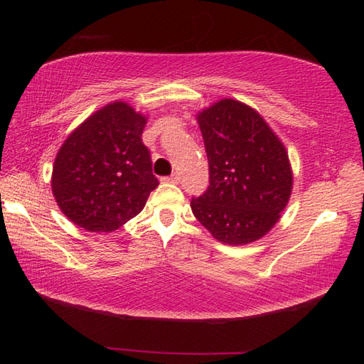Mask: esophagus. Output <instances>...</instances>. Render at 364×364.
<instances>
[{
	"mask_svg": "<svg viewBox=\"0 0 364 364\" xmlns=\"http://www.w3.org/2000/svg\"><path fill=\"white\" fill-rule=\"evenodd\" d=\"M161 181H164V183H172V184H178V183H180V176H178L176 173H173V175H170V176L161 178Z\"/></svg>",
	"mask_w": 364,
	"mask_h": 364,
	"instance_id": "esophagus-1",
	"label": "esophagus"
}]
</instances>
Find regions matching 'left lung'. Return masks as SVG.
<instances>
[{"label": "left lung", "mask_w": 364, "mask_h": 364, "mask_svg": "<svg viewBox=\"0 0 364 364\" xmlns=\"http://www.w3.org/2000/svg\"><path fill=\"white\" fill-rule=\"evenodd\" d=\"M210 186L192 197L197 220L223 244L244 245L280 219L292 189L283 144L252 107L222 100L198 115Z\"/></svg>", "instance_id": "1"}]
</instances>
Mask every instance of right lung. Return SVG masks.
<instances>
[{
  "label": "right lung",
  "instance_id": "add662e5",
  "mask_svg": "<svg viewBox=\"0 0 364 364\" xmlns=\"http://www.w3.org/2000/svg\"><path fill=\"white\" fill-rule=\"evenodd\" d=\"M145 123L133 107L115 102L90 115L60 146L53 196L76 225L112 231L144 210L158 186L142 142Z\"/></svg>",
  "mask_w": 364,
  "mask_h": 364
}]
</instances>
